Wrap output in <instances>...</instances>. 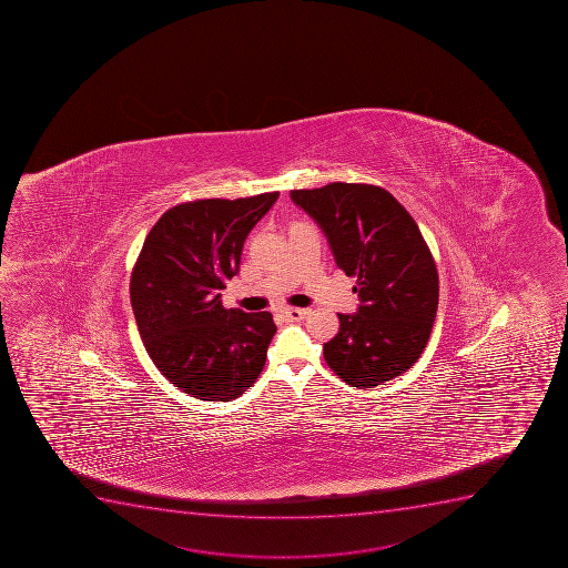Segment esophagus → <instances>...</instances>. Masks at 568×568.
Masks as SVG:
<instances>
[{
  "instance_id": "esophagus-1",
  "label": "esophagus",
  "mask_w": 568,
  "mask_h": 568,
  "mask_svg": "<svg viewBox=\"0 0 568 568\" xmlns=\"http://www.w3.org/2000/svg\"><path fill=\"white\" fill-rule=\"evenodd\" d=\"M307 313H310V311L300 310V307H287V310L281 311L283 318L291 322L304 321L305 316H307Z\"/></svg>"
}]
</instances>
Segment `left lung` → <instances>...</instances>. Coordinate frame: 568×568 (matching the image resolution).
<instances>
[{"label":"left lung","mask_w":568,"mask_h":568,"mask_svg":"<svg viewBox=\"0 0 568 568\" xmlns=\"http://www.w3.org/2000/svg\"><path fill=\"white\" fill-rule=\"evenodd\" d=\"M327 236L338 268L355 277L359 310L338 313L324 344L327 366L352 387L372 388L409 371L432 335L438 274L415 220L382 186L329 183L291 191Z\"/></svg>","instance_id":"1"}]
</instances>
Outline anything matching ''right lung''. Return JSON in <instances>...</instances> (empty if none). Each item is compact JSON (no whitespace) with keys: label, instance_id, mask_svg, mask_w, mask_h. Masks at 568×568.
Listing matches in <instances>:
<instances>
[{"label":"right lung","instance_id":"obj_1","mask_svg":"<svg viewBox=\"0 0 568 568\" xmlns=\"http://www.w3.org/2000/svg\"><path fill=\"white\" fill-rule=\"evenodd\" d=\"M280 192L196 200L169 209L148 233L131 274L136 327L170 383L207 402L252 387L275 327L268 311L225 310L220 291L239 272L242 246Z\"/></svg>","mask_w":568,"mask_h":568}]
</instances>
